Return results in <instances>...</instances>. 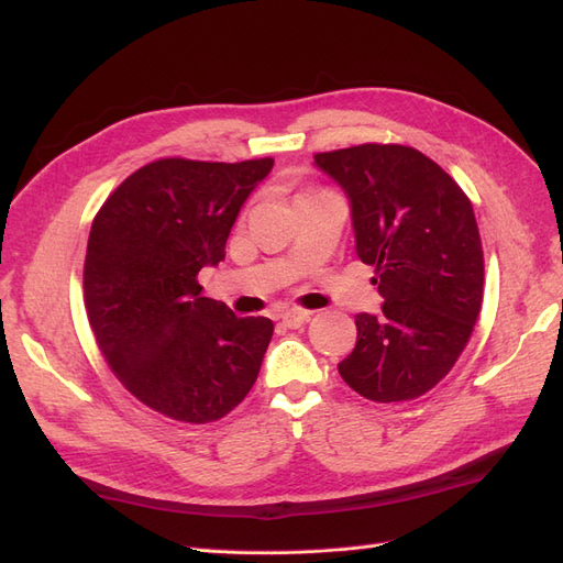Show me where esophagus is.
Here are the masks:
<instances>
[{
	"label": "esophagus",
	"instance_id": "obj_1",
	"mask_svg": "<svg viewBox=\"0 0 563 563\" xmlns=\"http://www.w3.org/2000/svg\"><path fill=\"white\" fill-rule=\"evenodd\" d=\"M308 319H310V312H305V310H286V312H282V323H284V327H288V329H298Z\"/></svg>",
	"mask_w": 563,
	"mask_h": 563
}]
</instances>
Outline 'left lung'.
<instances>
[{"instance_id":"8db88e82","label":"left lung","mask_w":563,"mask_h":563,"mask_svg":"<svg viewBox=\"0 0 563 563\" xmlns=\"http://www.w3.org/2000/svg\"><path fill=\"white\" fill-rule=\"evenodd\" d=\"M350 199L360 261L385 298L360 312L340 376L371 401H406L457 362L484 298V253L472 203L457 183L406 145H354L314 155Z\"/></svg>"}]
</instances>
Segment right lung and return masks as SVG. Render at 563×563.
Masks as SVG:
<instances>
[{"mask_svg": "<svg viewBox=\"0 0 563 563\" xmlns=\"http://www.w3.org/2000/svg\"><path fill=\"white\" fill-rule=\"evenodd\" d=\"M275 159H159L131 174L98 211L84 300L114 376L155 411L213 422L249 395L275 323L236 317L201 294V267L225 258L244 201Z\"/></svg>", "mask_w": 563, "mask_h": 563, "instance_id": "add662e5", "label": "right lung"}]
</instances>
